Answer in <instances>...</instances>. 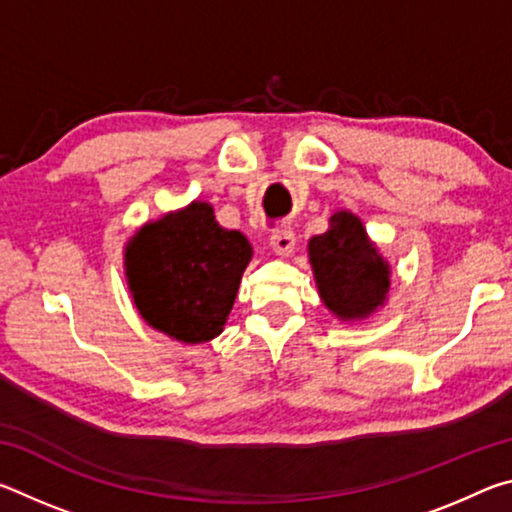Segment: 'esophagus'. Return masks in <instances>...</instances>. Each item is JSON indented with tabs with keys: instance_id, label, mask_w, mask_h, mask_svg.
<instances>
[{
	"instance_id": "esophagus-1",
	"label": "esophagus",
	"mask_w": 512,
	"mask_h": 512,
	"mask_svg": "<svg viewBox=\"0 0 512 512\" xmlns=\"http://www.w3.org/2000/svg\"><path fill=\"white\" fill-rule=\"evenodd\" d=\"M268 244H271V250L275 255L289 257L293 253V248H296V235H293V230L289 228L275 230L271 239H268Z\"/></svg>"
}]
</instances>
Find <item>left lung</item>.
Instances as JSON below:
<instances>
[{
  "instance_id": "obj_1",
  "label": "left lung",
  "mask_w": 512,
  "mask_h": 512,
  "mask_svg": "<svg viewBox=\"0 0 512 512\" xmlns=\"http://www.w3.org/2000/svg\"><path fill=\"white\" fill-rule=\"evenodd\" d=\"M307 253L320 300L343 323L375 316L388 302L391 264L357 214L336 210L323 235L309 239Z\"/></svg>"
}]
</instances>
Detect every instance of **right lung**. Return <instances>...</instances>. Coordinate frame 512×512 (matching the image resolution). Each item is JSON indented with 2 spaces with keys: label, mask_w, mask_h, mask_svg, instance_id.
<instances>
[{
  "label": "right lung",
  "mask_w": 512,
  "mask_h": 512,
  "mask_svg": "<svg viewBox=\"0 0 512 512\" xmlns=\"http://www.w3.org/2000/svg\"><path fill=\"white\" fill-rule=\"evenodd\" d=\"M250 259L248 239L221 228L210 203L192 201L135 230L124 246V273L144 323L196 345L223 332Z\"/></svg>",
  "instance_id": "add662e5"
}]
</instances>
